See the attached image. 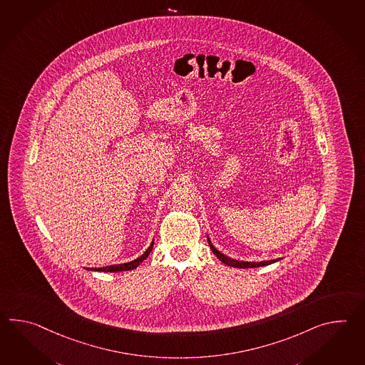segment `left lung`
Returning <instances> with one entry per match:
<instances>
[{
	"label": "left lung",
	"mask_w": 365,
	"mask_h": 365,
	"mask_svg": "<svg viewBox=\"0 0 365 365\" xmlns=\"http://www.w3.org/2000/svg\"><path fill=\"white\" fill-rule=\"evenodd\" d=\"M208 243H210V247H211L212 252L219 258L222 263H225L227 266H230V267H237V268H252V267H263V266H268V264H271V263H275L279 259H272V260H264V262H242V260H235L230 259L229 257L227 255H224L222 252H220L213 245H212L211 241H210V238H208Z\"/></svg>",
	"instance_id": "left-lung-1"
}]
</instances>
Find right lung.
<instances>
[{"label": "right lung", "mask_w": 365, "mask_h": 365, "mask_svg": "<svg viewBox=\"0 0 365 365\" xmlns=\"http://www.w3.org/2000/svg\"><path fill=\"white\" fill-rule=\"evenodd\" d=\"M152 249H153V242L148 247V250H146L140 258H138V259L132 260V262H128V263H123V264H113V266H107V267L101 268H90V269H93V271H103V272H119V271L135 269V268L140 266V264L148 258V255L150 254Z\"/></svg>", "instance_id": "obj_1"}]
</instances>
